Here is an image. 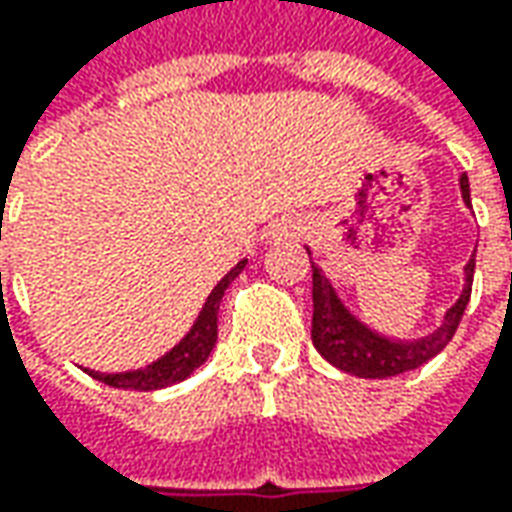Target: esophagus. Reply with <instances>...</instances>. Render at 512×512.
<instances>
[{"label": "esophagus", "instance_id": "34e87169", "mask_svg": "<svg viewBox=\"0 0 512 512\" xmlns=\"http://www.w3.org/2000/svg\"><path fill=\"white\" fill-rule=\"evenodd\" d=\"M305 233V222L299 216H282L279 222L267 227V239L270 242H290V239H299Z\"/></svg>", "mask_w": 512, "mask_h": 512}]
</instances>
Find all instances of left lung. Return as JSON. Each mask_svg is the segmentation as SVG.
<instances>
[{
	"label": "left lung",
	"instance_id": "left-lung-1",
	"mask_svg": "<svg viewBox=\"0 0 512 512\" xmlns=\"http://www.w3.org/2000/svg\"><path fill=\"white\" fill-rule=\"evenodd\" d=\"M464 205H470V182L467 176H459ZM310 253V250H307ZM313 344L316 350L325 356L333 367H339L350 376L359 379H387V376H399L407 370H416L424 362H430L433 356H439L447 342L453 339L456 327L462 322L464 307L470 302V287H473V270H476V250L470 256V262L464 265V287L462 296L456 299V305L444 313L442 325L433 333H427L422 339L404 342V339H390L376 330L364 325L362 319H356L344 302L339 299L336 287L330 285L322 267L313 265Z\"/></svg>",
	"mask_w": 512,
	"mask_h": 512
}]
</instances>
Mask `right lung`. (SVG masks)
<instances>
[{
	"mask_svg": "<svg viewBox=\"0 0 512 512\" xmlns=\"http://www.w3.org/2000/svg\"><path fill=\"white\" fill-rule=\"evenodd\" d=\"M247 259H242L239 265L227 273L219 285L210 290L207 302L199 310L193 327L185 333V339L170 347L168 353L156 362L145 364L139 370H125V373H99V370H88V376H93L96 382H105L110 387H122V390H162L176 382H185L187 376L202 367L216 344V322H219V305H222V296L230 287V282L245 270Z\"/></svg>",
	"mask_w": 512,
	"mask_h": 512,
	"instance_id": "1",
	"label": "right lung"
}]
</instances>
